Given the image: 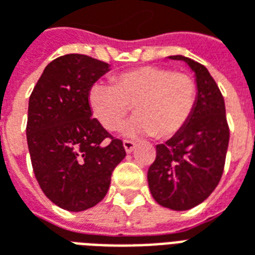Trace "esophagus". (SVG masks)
Masks as SVG:
<instances>
[{
	"label": "esophagus",
	"mask_w": 255,
	"mask_h": 255,
	"mask_svg": "<svg viewBox=\"0 0 255 255\" xmlns=\"http://www.w3.org/2000/svg\"><path fill=\"white\" fill-rule=\"evenodd\" d=\"M123 146H124V149H126L127 153H131V151L135 149V143L131 142V140H124V142H123Z\"/></svg>",
	"instance_id": "34e87169"
}]
</instances>
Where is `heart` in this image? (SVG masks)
<instances>
[{
	"label": "heart",
	"instance_id": "1",
	"mask_svg": "<svg viewBox=\"0 0 255 255\" xmlns=\"http://www.w3.org/2000/svg\"><path fill=\"white\" fill-rule=\"evenodd\" d=\"M195 101L197 84L190 75L160 67L126 71L115 78V86L95 83L89 91L93 115L108 131L122 127L133 105L136 116L123 128L128 138L176 135L190 120Z\"/></svg>",
	"mask_w": 255,
	"mask_h": 255
}]
</instances>
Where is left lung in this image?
Here are the masks:
<instances>
[{"instance_id": "8db88e82", "label": "left lung", "mask_w": 255, "mask_h": 255, "mask_svg": "<svg viewBox=\"0 0 255 255\" xmlns=\"http://www.w3.org/2000/svg\"><path fill=\"white\" fill-rule=\"evenodd\" d=\"M195 76L197 101L187 124L165 143L157 144V157L147 171L155 202L172 210H188L202 203L217 187L230 142L224 98L202 64L184 56Z\"/></svg>"}]
</instances>
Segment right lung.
I'll return each mask as SVG.
<instances>
[{
    "instance_id": "add662e5",
    "label": "right lung",
    "mask_w": 255,
    "mask_h": 255,
    "mask_svg": "<svg viewBox=\"0 0 255 255\" xmlns=\"http://www.w3.org/2000/svg\"><path fill=\"white\" fill-rule=\"evenodd\" d=\"M109 71L104 61L65 54L45 68L28 101L27 143L36 180L53 203L69 212L101 202L126 157L122 140L91 117L89 91Z\"/></svg>"
}]
</instances>
